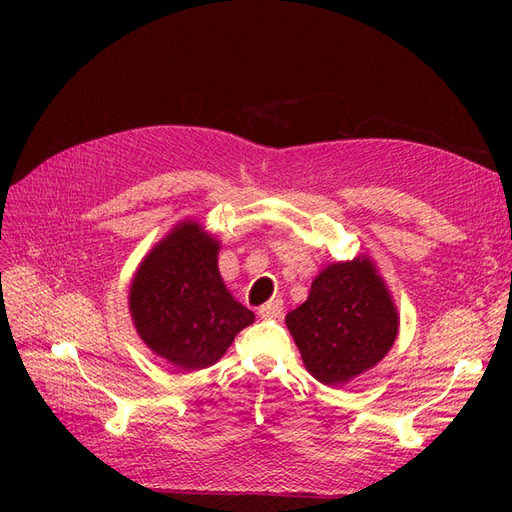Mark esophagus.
<instances>
[{"instance_id":"34e87169","label":"esophagus","mask_w":512,"mask_h":512,"mask_svg":"<svg viewBox=\"0 0 512 512\" xmlns=\"http://www.w3.org/2000/svg\"><path fill=\"white\" fill-rule=\"evenodd\" d=\"M258 314H260V318H267V320L280 318L284 314V303L282 301H269L258 309Z\"/></svg>"}]
</instances>
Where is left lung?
Masks as SVG:
<instances>
[{
    "label": "left lung",
    "mask_w": 512,
    "mask_h": 512,
    "mask_svg": "<svg viewBox=\"0 0 512 512\" xmlns=\"http://www.w3.org/2000/svg\"><path fill=\"white\" fill-rule=\"evenodd\" d=\"M286 324L309 374L335 386L384 359L399 318L389 290L363 256L324 269Z\"/></svg>",
    "instance_id": "8db88e82"
}]
</instances>
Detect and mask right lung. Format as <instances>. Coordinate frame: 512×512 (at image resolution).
Here are the masks:
<instances>
[{"label":"right lung","mask_w":512,"mask_h":512,"mask_svg":"<svg viewBox=\"0 0 512 512\" xmlns=\"http://www.w3.org/2000/svg\"><path fill=\"white\" fill-rule=\"evenodd\" d=\"M220 243L196 222L179 224L136 271L130 312L143 342L179 369L213 365L254 314L232 299L218 271Z\"/></svg>","instance_id":"obj_1"}]
</instances>
